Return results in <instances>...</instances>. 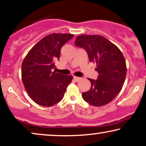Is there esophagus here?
Here are the masks:
<instances>
[{"label":"esophagus","instance_id":"1","mask_svg":"<svg viewBox=\"0 0 146 146\" xmlns=\"http://www.w3.org/2000/svg\"><path fill=\"white\" fill-rule=\"evenodd\" d=\"M73 79L75 80V81L76 82H77V81H79L80 79H81V77H76V76H74V77H73Z\"/></svg>","mask_w":146,"mask_h":146}]
</instances>
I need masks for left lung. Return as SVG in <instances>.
<instances>
[{"label":"left lung","mask_w":146,"mask_h":146,"mask_svg":"<svg viewBox=\"0 0 146 146\" xmlns=\"http://www.w3.org/2000/svg\"><path fill=\"white\" fill-rule=\"evenodd\" d=\"M75 44L87 51L89 61L96 63L98 79H88L91 87L82 93L86 102L94 106L109 103L122 89L126 75V64L116 45L100 35H81Z\"/></svg>","instance_id":"1"}]
</instances>
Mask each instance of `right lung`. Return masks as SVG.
<instances>
[{
	"instance_id": "add662e5",
	"label": "right lung",
	"mask_w": 146,
	"mask_h": 146,
	"mask_svg": "<svg viewBox=\"0 0 146 146\" xmlns=\"http://www.w3.org/2000/svg\"><path fill=\"white\" fill-rule=\"evenodd\" d=\"M74 35L53 33L45 36L28 52L22 63V79L30 97L43 106L62 100L72 75L52 71L59 59L61 48Z\"/></svg>"
}]
</instances>
